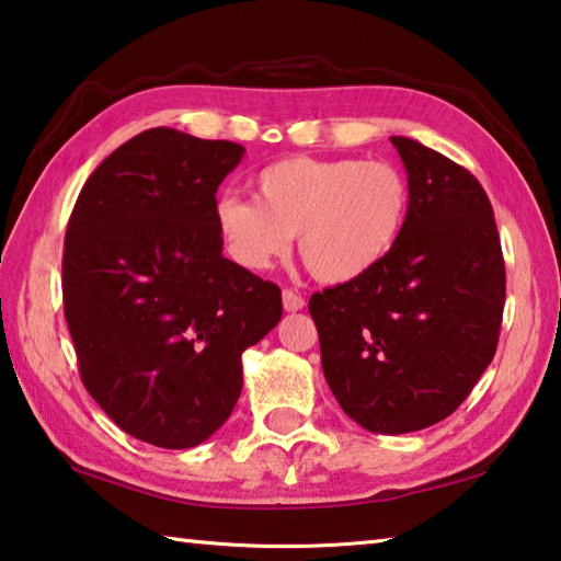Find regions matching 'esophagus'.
Listing matches in <instances>:
<instances>
[{"label": "esophagus", "instance_id": "1", "mask_svg": "<svg viewBox=\"0 0 561 561\" xmlns=\"http://www.w3.org/2000/svg\"><path fill=\"white\" fill-rule=\"evenodd\" d=\"M282 304H284V311H301L304 309V299H301V294H297V291H291V289H284L282 291Z\"/></svg>", "mask_w": 561, "mask_h": 561}]
</instances>
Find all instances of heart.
<instances>
[{
  "label": "heart",
  "mask_w": 561,
  "mask_h": 561,
  "mask_svg": "<svg viewBox=\"0 0 561 561\" xmlns=\"http://www.w3.org/2000/svg\"><path fill=\"white\" fill-rule=\"evenodd\" d=\"M257 197L222 195L215 225L244 270H270L297 234L299 257L324 284L366 277L396 250L411 183L391 160L284 158L254 178Z\"/></svg>",
  "instance_id": "b5f03b06"
}]
</instances>
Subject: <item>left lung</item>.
<instances>
[{"instance_id":"1","label":"left lung","mask_w":561,"mask_h":561,"mask_svg":"<svg viewBox=\"0 0 561 561\" xmlns=\"http://www.w3.org/2000/svg\"><path fill=\"white\" fill-rule=\"evenodd\" d=\"M411 183L396 250L366 277L309 299L321 368L344 413L383 435L448 417L485 374L505 309V262L485 190L468 170L393 136Z\"/></svg>"}]
</instances>
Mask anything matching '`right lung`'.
<instances>
[{
  "instance_id": "right-lung-1",
  "label": "right lung",
  "mask_w": 561,
  "mask_h": 561,
  "mask_svg": "<svg viewBox=\"0 0 561 561\" xmlns=\"http://www.w3.org/2000/svg\"><path fill=\"white\" fill-rule=\"evenodd\" d=\"M244 148L150 128L93 170L64 242V317L83 386L121 431L205 443L242 391V351L282 291L222 254L215 193Z\"/></svg>"
}]
</instances>
